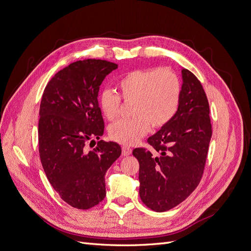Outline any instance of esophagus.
Masks as SVG:
<instances>
[{
  "instance_id": "obj_1",
  "label": "esophagus",
  "mask_w": 251,
  "mask_h": 251,
  "mask_svg": "<svg viewBox=\"0 0 251 251\" xmlns=\"http://www.w3.org/2000/svg\"><path fill=\"white\" fill-rule=\"evenodd\" d=\"M132 154V150L128 147H123V155L124 156H128Z\"/></svg>"
}]
</instances>
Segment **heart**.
I'll use <instances>...</instances> for the list:
<instances>
[{
  "instance_id": "1",
  "label": "heart",
  "mask_w": 251,
  "mask_h": 251,
  "mask_svg": "<svg viewBox=\"0 0 251 251\" xmlns=\"http://www.w3.org/2000/svg\"><path fill=\"white\" fill-rule=\"evenodd\" d=\"M125 100H135L132 119H119L109 126L110 137L121 144H135L146 136L151 125L160 127L177 112L181 87L176 74L169 69H139L126 73L118 81ZM103 116L115 119L120 109V97L112 90L100 95Z\"/></svg>"
}]
</instances>
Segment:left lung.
Returning <instances> with one entry per match:
<instances>
[{
	"label": "left lung",
	"instance_id": "1",
	"mask_svg": "<svg viewBox=\"0 0 251 251\" xmlns=\"http://www.w3.org/2000/svg\"><path fill=\"white\" fill-rule=\"evenodd\" d=\"M176 114L148 142L158 155L135 149L139 162V196L155 211L170 210L198 186L206 161L211 125L209 105L201 82L184 68Z\"/></svg>",
	"mask_w": 251,
	"mask_h": 251
}]
</instances>
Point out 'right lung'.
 I'll return each mask as SVG.
<instances>
[{
    "mask_svg": "<svg viewBox=\"0 0 251 251\" xmlns=\"http://www.w3.org/2000/svg\"><path fill=\"white\" fill-rule=\"evenodd\" d=\"M117 65L101 59L70 64L53 76L44 90L40 107L39 151L52 187L66 203L78 209L95 206L105 197V173L121 155L113 141H98L104 124L98 104L102 80Z\"/></svg>",
    "mask_w": 251,
    "mask_h": 251,
    "instance_id": "right-lung-1",
    "label": "right lung"
}]
</instances>
